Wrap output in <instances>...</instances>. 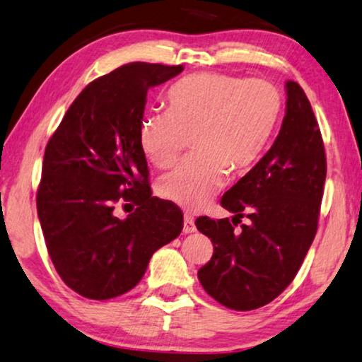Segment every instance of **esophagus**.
<instances>
[{
	"mask_svg": "<svg viewBox=\"0 0 362 362\" xmlns=\"http://www.w3.org/2000/svg\"><path fill=\"white\" fill-rule=\"evenodd\" d=\"M182 233L185 234L195 233V223H194V218L191 215L185 216V228H182Z\"/></svg>",
	"mask_w": 362,
	"mask_h": 362,
	"instance_id": "esophagus-1",
	"label": "esophagus"
}]
</instances>
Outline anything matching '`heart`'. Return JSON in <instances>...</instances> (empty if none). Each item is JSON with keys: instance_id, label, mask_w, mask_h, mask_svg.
<instances>
[{"instance_id": "obj_1", "label": "heart", "mask_w": 362, "mask_h": 362, "mask_svg": "<svg viewBox=\"0 0 362 362\" xmlns=\"http://www.w3.org/2000/svg\"><path fill=\"white\" fill-rule=\"evenodd\" d=\"M167 99L170 109L142 118L139 144L149 162L163 168L192 134L197 151L158 181V194L187 210L200 209L220 191L228 167L245 170L262 157L282 114V96L272 83L226 74L186 76Z\"/></svg>"}]
</instances>
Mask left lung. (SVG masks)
Here are the masks:
<instances>
[{
	"instance_id": "8db88e82",
	"label": "left lung",
	"mask_w": 362,
	"mask_h": 362,
	"mask_svg": "<svg viewBox=\"0 0 362 362\" xmlns=\"http://www.w3.org/2000/svg\"><path fill=\"white\" fill-rule=\"evenodd\" d=\"M286 93V117L274 144L223 195L233 221L195 220L213 244L199 281L211 298L235 311L257 310L279 297L317 230L327 173L322 136L298 83L288 80ZM242 217L247 223L234 231Z\"/></svg>"
}]
</instances>
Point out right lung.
<instances>
[{"label": "right lung", "instance_id": "1", "mask_svg": "<svg viewBox=\"0 0 362 362\" xmlns=\"http://www.w3.org/2000/svg\"><path fill=\"white\" fill-rule=\"evenodd\" d=\"M182 65L132 62L91 81L47 142L37 209L47 253L67 286L109 300L138 284L152 255L182 230V211L152 197L139 144L147 91ZM136 210L120 221L117 204Z\"/></svg>", "mask_w": 362, "mask_h": 362}]
</instances>
